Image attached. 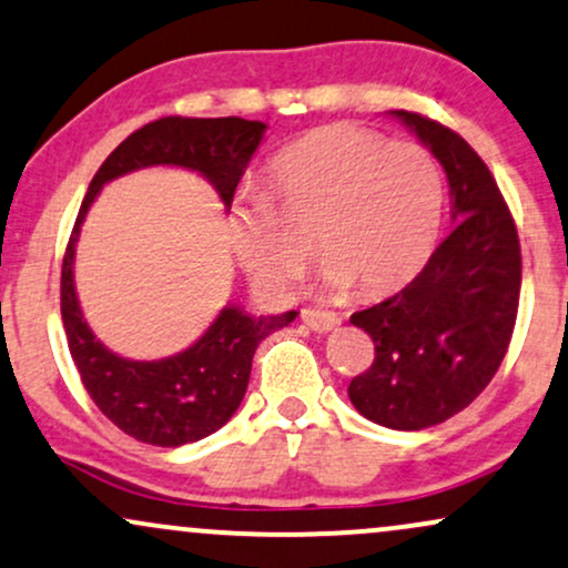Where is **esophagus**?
I'll return each instance as SVG.
<instances>
[{"label":"esophagus","mask_w":568,"mask_h":568,"mask_svg":"<svg viewBox=\"0 0 568 568\" xmlns=\"http://www.w3.org/2000/svg\"><path fill=\"white\" fill-rule=\"evenodd\" d=\"M303 322L311 326L313 332H332L339 324V316L332 311H318V308H305Z\"/></svg>","instance_id":"obj_1"}]
</instances>
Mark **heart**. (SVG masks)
I'll return each instance as SVG.
<instances>
[{"mask_svg": "<svg viewBox=\"0 0 568 568\" xmlns=\"http://www.w3.org/2000/svg\"><path fill=\"white\" fill-rule=\"evenodd\" d=\"M271 178L291 229L305 231L316 220L313 246L332 290L353 284L366 297L385 295L428 263L442 229L444 180L419 143H388L364 126L326 124L284 145ZM281 219L252 191L236 199L229 217L239 263L273 297L290 295L311 265V246Z\"/></svg>", "mask_w": 568, "mask_h": 568, "instance_id": "obj_1", "label": "heart"}]
</instances>
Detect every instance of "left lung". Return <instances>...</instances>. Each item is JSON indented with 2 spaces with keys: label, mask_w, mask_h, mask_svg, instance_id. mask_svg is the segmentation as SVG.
Returning <instances> with one entry per match:
<instances>
[{
  "label": "left lung",
  "mask_w": 568,
  "mask_h": 568,
  "mask_svg": "<svg viewBox=\"0 0 568 568\" xmlns=\"http://www.w3.org/2000/svg\"><path fill=\"white\" fill-rule=\"evenodd\" d=\"M449 180L452 229L425 268L351 322L375 343V362L351 379V404L372 423L423 430L463 412L497 375L521 295V244L497 180L449 126L393 111Z\"/></svg>",
  "instance_id": "left-lung-1"
}]
</instances>
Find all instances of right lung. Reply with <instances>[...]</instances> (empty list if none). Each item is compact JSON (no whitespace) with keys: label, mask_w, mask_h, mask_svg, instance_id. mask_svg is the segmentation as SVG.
I'll return each mask as SVG.
<instances>
[{"label":"right lung","mask_w":568,"mask_h":568,"mask_svg":"<svg viewBox=\"0 0 568 568\" xmlns=\"http://www.w3.org/2000/svg\"><path fill=\"white\" fill-rule=\"evenodd\" d=\"M265 124L239 116L191 119L164 116L140 126L109 153L92 178L60 271V316L82 385L105 417L126 436L153 446H183L223 428L242 404L250 383L252 356L260 339L295 322L297 311L282 316H250L229 305L191 348L162 362H132L105 348L87 326L73 286V252L79 225L92 199L113 178L143 166H185L215 185L231 210L233 191Z\"/></svg>","instance_id":"1"}]
</instances>
